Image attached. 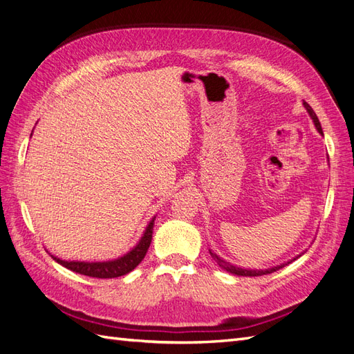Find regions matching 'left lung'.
I'll use <instances>...</instances> for the list:
<instances>
[{"instance_id":"8db88e82","label":"left lung","mask_w":354,"mask_h":354,"mask_svg":"<svg viewBox=\"0 0 354 354\" xmlns=\"http://www.w3.org/2000/svg\"><path fill=\"white\" fill-rule=\"evenodd\" d=\"M303 104H304V108H306V111L308 112V115H310V118H312L313 120V122H315V127H316V130L319 131V134H322L324 136V131H322V127H320V122H319V120H317V116H316V113H315V111L310 108V104L307 103V102H303ZM209 254H211V257H212V260L216 261L221 269H224L226 272H229V273H232V274H236V276H263V274H269V273H273V272H276V270H279V269H282V267H285L286 264H289V263H292L294 260H297L298 257H301V254H304V252H301L299 255H297L295 259H292V260H289V261H286V263H283V264H279V266H274V267H270V269H264V270H254V269H242V267H238V266H233V264H230V263H227L226 260H223L221 257H218L216 252H212L211 250H209Z\"/></svg>"}]
</instances>
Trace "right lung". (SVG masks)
<instances>
[{
    "label": "right lung",
    "mask_w": 354,
    "mask_h": 354,
    "mask_svg": "<svg viewBox=\"0 0 354 354\" xmlns=\"http://www.w3.org/2000/svg\"><path fill=\"white\" fill-rule=\"evenodd\" d=\"M153 217L149 224L146 226L143 236L140 241L137 242L133 250L124 254L122 257H118L115 260H108V261H66V260H60L57 257L51 255L53 260H56L59 264H62L66 269L85 274L90 277H99V279H112V277H120L127 273H130L134 270L136 267L142 263L145 259V255L149 250V245L152 242V233H153V224H155Z\"/></svg>",
    "instance_id": "add662e5"
}]
</instances>
